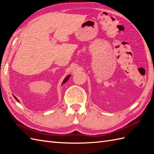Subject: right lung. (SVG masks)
<instances>
[{"instance_id": "obj_1", "label": "right lung", "mask_w": 154, "mask_h": 154, "mask_svg": "<svg viewBox=\"0 0 154 154\" xmlns=\"http://www.w3.org/2000/svg\"><path fill=\"white\" fill-rule=\"evenodd\" d=\"M71 77V75H67V76L66 77H65V79H64V80H63V83H62V84H61V85H63L64 84V83H66L67 82V81H68V79H69V77ZM13 97H14V99L16 100H17L18 101V102H19V100H18V99H17V98H16L14 95H13Z\"/></svg>"}]
</instances>
